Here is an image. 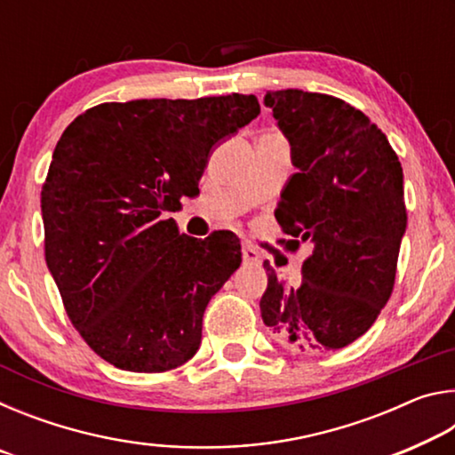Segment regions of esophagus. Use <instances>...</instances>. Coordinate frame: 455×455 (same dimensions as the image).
Wrapping results in <instances>:
<instances>
[{"label":"esophagus","mask_w":455,"mask_h":455,"mask_svg":"<svg viewBox=\"0 0 455 455\" xmlns=\"http://www.w3.org/2000/svg\"><path fill=\"white\" fill-rule=\"evenodd\" d=\"M243 259H244V263L259 265L260 260H263V252H260L257 246H252L249 243H243Z\"/></svg>","instance_id":"esophagus-1"}]
</instances>
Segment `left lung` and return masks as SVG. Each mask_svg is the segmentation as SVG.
I'll use <instances>...</instances> for the list:
<instances>
[{
  "mask_svg": "<svg viewBox=\"0 0 455 455\" xmlns=\"http://www.w3.org/2000/svg\"><path fill=\"white\" fill-rule=\"evenodd\" d=\"M297 171L275 217L295 252L311 255L303 281L289 287L265 260L260 317L291 351L347 347L373 325L395 284L407 227L403 171L385 134L363 112L335 96L303 90L268 92Z\"/></svg>",
  "mask_w": 455,
  "mask_h": 455,
  "instance_id": "obj_1",
  "label": "left lung"
}]
</instances>
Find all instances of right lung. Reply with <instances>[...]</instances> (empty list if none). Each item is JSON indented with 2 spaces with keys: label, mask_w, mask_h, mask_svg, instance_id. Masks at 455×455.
Instances as JSON below:
<instances>
[{
  "label": "right lung",
  "mask_w": 455,
  "mask_h": 455,
  "mask_svg": "<svg viewBox=\"0 0 455 455\" xmlns=\"http://www.w3.org/2000/svg\"><path fill=\"white\" fill-rule=\"evenodd\" d=\"M260 114L257 96L104 102L80 114L42 187L44 246L72 325L134 373L195 357L206 305L241 267V241H198L163 219L196 195L212 146Z\"/></svg>",
  "instance_id": "obj_1"
}]
</instances>
